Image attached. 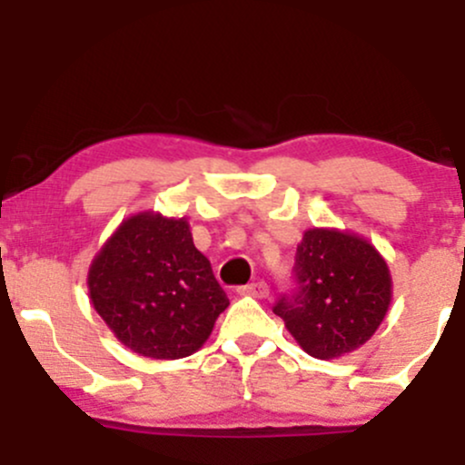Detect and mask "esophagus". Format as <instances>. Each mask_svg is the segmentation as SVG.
Returning a JSON list of instances; mask_svg holds the SVG:
<instances>
[{
    "label": "esophagus",
    "instance_id": "esophagus-1",
    "mask_svg": "<svg viewBox=\"0 0 465 465\" xmlns=\"http://www.w3.org/2000/svg\"><path fill=\"white\" fill-rule=\"evenodd\" d=\"M238 292H242V295H251V297H258V300H262V297L269 295V286H266V282H251V284L238 288Z\"/></svg>",
    "mask_w": 465,
    "mask_h": 465
}]
</instances>
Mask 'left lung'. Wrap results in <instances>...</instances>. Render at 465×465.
I'll use <instances>...</instances> for the list:
<instances>
[{"label": "left lung", "instance_id": "1", "mask_svg": "<svg viewBox=\"0 0 465 465\" xmlns=\"http://www.w3.org/2000/svg\"><path fill=\"white\" fill-rule=\"evenodd\" d=\"M295 288L273 306L314 359H339L370 341L391 303V275L376 247L339 229H308L297 244Z\"/></svg>", "mask_w": 465, "mask_h": 465}]
</instances>
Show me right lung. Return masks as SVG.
Returning a JSON list of instances; mask_svg holds the SVG:
<instances>
[{
  "label": "right lung",
  "instance_id": "obj_1",
  "mask_svg": "<svg viewBox=\"0 0 465 465\" xmlns=\"http://www.w3.org/2000/svg\"><path fill=\"white\" fill-rule=\"evenodd\" d=\"M89 297L117 341L146 359L194 354L229 300L185 218H126L95 255Z\"/></svg>",
  "mask_w": 465,
  "mask_h": 465
}]
</instances>
